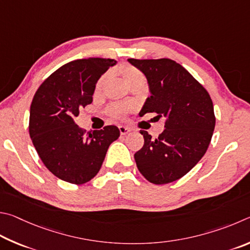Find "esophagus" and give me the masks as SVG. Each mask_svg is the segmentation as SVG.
<instances>
[{
  "mask_svg": "<svg viewBox=\"0 0 250 250\" xmlns=\"http://www.w3.org/2000/svg\"><path fill=\"white\" fill-rule=\"evenodd\" d=\"M118 129H120L121 135H126L132 130L129 127H126V126H118Z\"/></svg>",
  "mask_w": 250,
  "mask_h": 250,
  "instance_id": "obj_1",
  "label": "esophagus"
}]
</instances>
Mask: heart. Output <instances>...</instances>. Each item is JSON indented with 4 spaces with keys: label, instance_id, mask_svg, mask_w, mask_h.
Masks as SVG:
<instances>
[{
    "label": "heart",
    "instance_id": "1",
    "mask_svg": "<svg viewBox=\"0 0 250 250\" xmlns=\"http://www.w3.org/2000/svg\"><path fill=\"white\" fill-rule=\"evenodd\" d=\"M120 71L123 79H124V81L128 86H132L135 84H145V81H146L145 76H144V73L141 71V70L137 69L136 67H134V65H130V64L123 65ZM107 78H108L107 73H105L99 78V80L96 81L95 86H94L95 94H100L101 92H102L105 83L107 81ZM128 111H129V107L123 104H114L108 108L109 114L115 118H121L123 116H125Z\"/></svg>",
    "mask_w": 250,
    "mask_h": 250
}]
</instances>
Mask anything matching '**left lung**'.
<instances>
[{"instance_id":"8db88e82","label":"left lung","mask_w":250,"mask_h":250,"mask_svg":"<svg viewBox=\"0 0 250 250\" xmlns=\"http://www.w3.org/2000/svg\"><path fill=\"white\" fill-rule=\"evenodd\" d=\"M128 61L145 74L151 93L139 115L157 113V118L166 117L164 132L156 139L141 130L145 143L134 155L137 168L154 185L173 182L186 176L208 150L215 127L212 99L176 61Z\"/></svg>"}]
</instances>
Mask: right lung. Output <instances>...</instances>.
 Returning <instances> with one entry per match:
<instances>
[{"mask_svg": "<svg viewBox=\"0 0 250 250\" xmlns=\"http://www.w3.org/2000/svg\"><path fill=\"white\" fill-rule=\"evenodd\" d=\"M115 63L105 58L70 61L51 73L34 95L30 138L46 168L65 182L83 185L94 178L109 145L120 137L114 125L85 135L73 121L93 101L99 78Z\"/></svg>", "mask_w": 250, "mask_h": 250, "instance_id": "1", "label": "right lung"}]
</instances>
